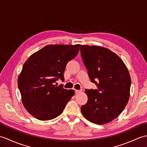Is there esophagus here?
Instances as JSON below:
<instances>
[{
    "mask_svg": "<svg viewBox=\"0 0 147 147\" xmlns=\"http://www.w3.org/2000/svg\"><path fill=\"white\" fill-rule=\"evenodd\" d=\"M81 92V90H75V93L76 94H78Z\"/></svg>",
    "mask_w": 147,
    "mask_h": 147,
    "instance_id": "34e87169",
    "label": "esophagus"
}]
</instances>
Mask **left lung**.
Listing matches in <instances>:
<instances>
[{
  "instance_id": "1",
  "label": "left lung",
  "mask_w": 147,
  "mask_h": 147,
  "mask_svg": "<svg viewBox=\"0 0 147 147\" xmlns=\"http://www.w3.org/2000/svg\"><path fill=\"white\" fill-rule=\"evenodd\" d=\"M80 51L90 78L98 88L86 90L88 101L82 106L81 111L92 123L107 124L116 118L128 102L129 71L123 60L107 48L81 45Z\"/></svg>"
}]
</instances>
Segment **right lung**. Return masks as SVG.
I'll return each mask as SVG.
<instances>
[{
    "label": "right lung",
    "instance_id": "1",
    "mask_svg": "<svg viewBox=\"0 0 147 147\" xmlns=\"http://www.w3.org/2000/svg\"><path fill=\"white\" fill-rule=\"evenodd\" d=\"M80 44L48 45L27 59L18 78L24 108L40 121L51 120L61 115L74 95V90L54 85L64 80L65 67L77 55Z\"/></svg>",
    "mask_w": 147,
    "mask_h": 147
}]
</instances>
